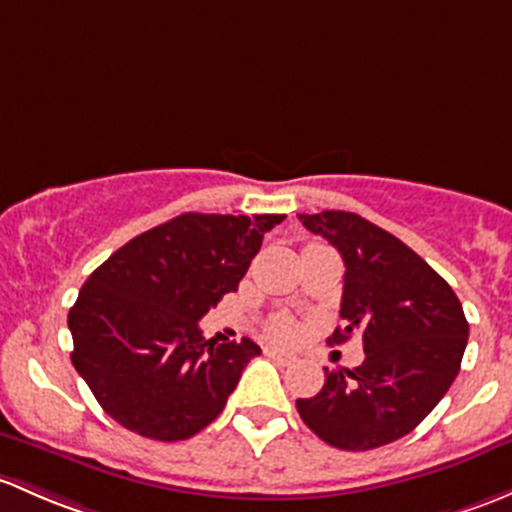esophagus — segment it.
<instances>
[{"mask_svg":"<svg viewBox=\"0 0 512 512\" xmlns=\"http://www.w3.org/2000/svg\"><path fill=\"white\" fill-rule=\"evenodd\" d=\"M265 353L270 355L272 360H277L279 365H292V363H297V355L287 353V351H279V348H265Z\"/></svg>","mask_w":512,"mask_h":512,"instance_id":"1","label":"esophagus"}]
</instances>
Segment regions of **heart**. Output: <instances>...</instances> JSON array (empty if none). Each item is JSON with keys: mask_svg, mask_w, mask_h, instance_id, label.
Instances as JSON below:
<instances>
[{"mask_svg": "<svg viewBox=\"0 0 512 512\" xmlns=\"http://www.w3.org/2000/svg\"><path fill=\"white\" fill-rule=\"evenodd\" d=\"M272 336L277 338V341H292V338L297 336V326L289 319H279L277 324L272 326Z\"/></svg>", "mask_w": 512, "mask_h": 512, "instance_id": "b5f03b06", "label": "heart"}]
</instances>
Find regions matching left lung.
<instances>
[{
  "label": "left lung",
  "mask_w": 512,
  "mask_h": 512,
  "mask_svg": "<svg viewBox=\"0 0 512 512\" xmlns=\"http://www.w3.org/2000/svg\"><path fill=\"white\" fill-rule=\"evenodd\" d=\"M301 225L341 252V319L331 343L363 336L365 360L326 370L319 395L297 400L306 427L343 451H368L410 434L459 375L469 321L454 289L417 252L346 211L299 213Z\"/></svg>",
  "instance_id": "8db88e82"
}]
</instances>
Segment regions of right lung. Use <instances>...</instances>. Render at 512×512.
I'll return each mask as SVG.
<instances>
[{
	"label": "right lung",
	"instance_id": "add662e5",
	"mask_svg": "<svg viewBox=\"0 0 512 512\" xmlns=\"http://www.w3.org/2000/svg\"><path fill=\"white\" fill-rule=\"evenodd\" d=\"M284 215L184 213L137 235L88 277L68 314L71 360L95 400L139 437L181 441L223 412L260 346L215 343L198 321L238 292Z\"/></svg>",
	"mask_w": 512,
	"mask_h": 512
}]
</instances>
